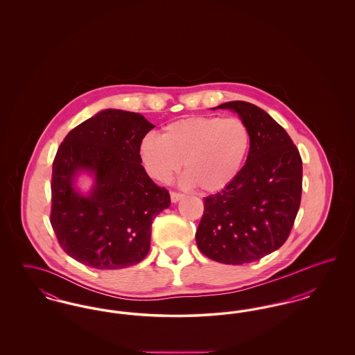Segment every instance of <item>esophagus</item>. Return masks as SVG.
Masks as SVG:
<instances>
[{
  "instance_id": "1",
  "label": "esophagus",
  "mask_w": 355,
  "mask_h": 355,
  "mask_svg": "<svg viewBox=\"0 0 355 355\" xmlns=\"http://www.w3.org/2000/svg\"><path fill=\"white\" fill-rule=\"evenodd\" d=\"M170 198H171V202H178L180 200L184 198V194L182 193H177V191H171L170 193Z\"/></svg>"
}]
</instances>
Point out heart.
I'll return each instance as SVG.
<instances>
[{"label": "heart", "instance_id": "obj_1", "mask_svg": "<svg viewBox=\"0 0 355 355\" xmlns=\"http://www.w3.org/2000/svg\"><path fill=\"white\" fill-rule=\"evenodd\" d=\"M252 148V133L241 119L189 117L165 126L164 135L149 132L139 142V155L154 180L166 182L182 166L185 185L218 191L232 184Z\"/></svg>", "mask_w": 355, "mask_h": 355}]
</instances>
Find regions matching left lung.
<instances>
[{"label":"left lung","instance_id":"obj_1","mask_svg":"<svg viewBox=\"0 0 355 355\" xmlns=\"http://www.w3.org/2000/svg\"><path fill=\"white\" fill-rule=\"evenodd\" d=\"M232 109L249 126L252 148L236 180L203 198L198 249L226 265L250 263L279 249L290 236L302 196V158L286 130L261 107L245 101Z\"/></svg>","mask_w":355,"mask_h":355}]
</instances>
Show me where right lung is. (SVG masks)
Returning a JSON list of instances; mask_svg holds the SVG:
<instances>
[{
    "label": "right lung",
    "mask_w": 355,
    "mask_h": 355,
    "mask_svg": "<svg viewBox=\"0 0 355 355\" xmlns=\"http://www.w3.org/2000/svg\"><path fill=\"white\" fill-rule=\"evenodd\" d=\"M153 128L138 113L106 109L70 130L57 150L51 227L62 250L85 266L117 270L149 253L153 218L170 206L169 191L141 165L139 142ZM80 169L96 177L87 198L72 187Z\"/></svg>",
    "instance_id": "right-lung-1"
}]
</instances>
